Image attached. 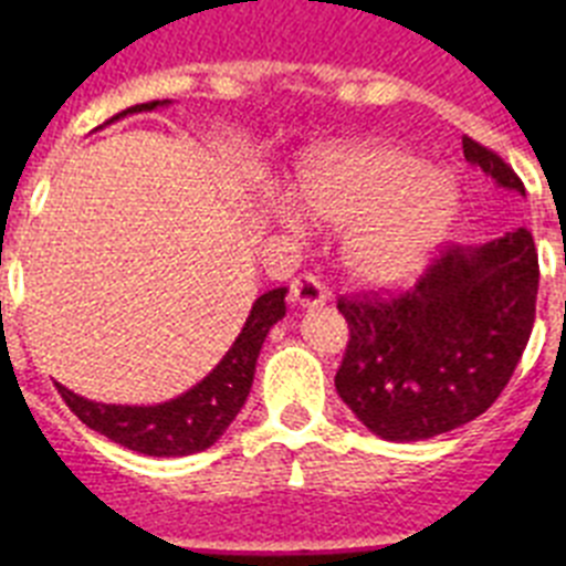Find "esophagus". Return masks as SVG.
<instances>
[{"instance_id": "1", "label": "esophagus", "mask_w": 566, "mask_h": 566, "mask_svg": "<svg viewBox=\"0 0 566 566\" xmlns=\"http://www.w3.org/2000/svg\"><path fill=\"white\" fill-rule=\"evenodd\" d=\"M326 289L319 283L314 274H300V277L292 280V286H289V303L300 308H312V306H323L326 303Z\"/></svg>"}]
</instances>
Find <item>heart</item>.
I'll use <instances>...</instances> for the list:
<instances>
[{
	"label": "heart",
	"instance_id": "1",
	"mask_svg": "<svg viewBox=\"0 0 566 566\" xmlns=\"http://www.w3.org/2000/svg\"><path fill=\"white\" fill-rule=\"evenodd\" d=\"M457 203V187L444 175L385 142L317 149L289 189L300 221L339 227V266L368 289L411 280L448 234Z\"/></svg>",
	"mask_w": 566,
	"mask_h": 566
}]
</instances>
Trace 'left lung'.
Instances as JSON below:
<instances>
[{
  "instance_id": "1",
  "label": "left lung",
  "mask_w": 566,
  "mask_h": 566,
  "mask_svg": "<svg viewBox=\"0 0 566 566\" xmlns=\"http://www.w3.org/2000/svg\"><path fill=\"white\" fill-rule=\"evenodd\" d=\"M464 158L496 187L524 184L496 153L462 138ZM538 294L533 234L448 247L413 289L339 297L348 345L334 385L354 417L388 442H419L476 419L496 402L524 354Z\"/></svg>"
}]
</instances>
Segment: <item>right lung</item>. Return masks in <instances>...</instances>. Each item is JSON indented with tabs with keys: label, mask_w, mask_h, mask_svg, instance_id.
<instances>
[{
	"label": "right lung",
	"mask_w": 566,
	"mask_h": 566,
	"mask_svg": "<svg viewBox=\"0 0 566 566\" xmlns=\"http://www.w3.org/2000/svg\"><path fill=\"white\" fill-rule=\"evenodd\" d=\"M164 104H169L167 98L135 104L115 118L127 113H147V109L164 107ZM286 292L289 289H272V292L260 294L221 363L187 394L169 399V402L104 405L78 397L56 382L59 394L87 428L104 433L129 451H138L144 457H189V453L207 451L223 437V431L247 402L263 339H266L269 328L286 314Z\"/></svg>",
	"instance_id": "add662e5"
}]
</instances>
